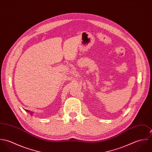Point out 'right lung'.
<instances>
[{
    "label": "right lung",
    "mask_w": 152,
    "mask_h": 152,
    "mask_svg": "<svg viewBox=\"0 0 152 152\" xmlns=\"http://www.w3.org/2000/svg\"><path fill=\"white\" fill-rule=\"evenodd\" d=\"M26 110V111H27V112H30V111H29V110ZM31 114H32V112H31Z\"/></svg>",
    "instance_id": "right-lung-1"
}]
</instances>
